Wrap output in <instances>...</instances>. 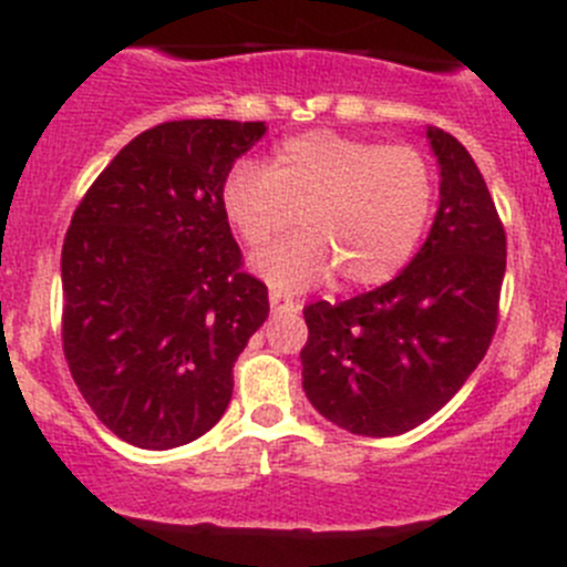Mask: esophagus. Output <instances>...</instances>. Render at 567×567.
Here are the masks:
<instances>
[{"mask_svg": "<svg viewBox=\"0 0 567 567\" xmlns=\"http://www.w3.org/2000/svg\"><path fill=\"white\" fill-rule=\"evenodd\" d=\"M271 310L277 312V316H282V312H299L301 310V301L290 299L288 293H279V290H271Z\"/></svg>", "mask_w": 567, "mask_h": 567, "instance_id": "obj_1", "label": "esophagus"}]
</instances>
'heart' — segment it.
<instances>
[{
    "instance_id": "b5f03b06",
    "label": "heart",
    "mask_w": 567,
    "mask_h": 567,
    "mask_svg": "<svg viewBox=\"0 0 567 567\" xmlns=\"http://www.w3.org/2000/svg\"><path fill=\"white\" fill-rule=\"evenodd\" d=\"M436 181L411 145L307 131L274 151L268 167L238 162L221 183V208L249 249L282 236L299 214L305 233L262 251L257 271L301 290L340 271L348 285L392 279L414 255Z\"/></svg>"
}]
</instances>
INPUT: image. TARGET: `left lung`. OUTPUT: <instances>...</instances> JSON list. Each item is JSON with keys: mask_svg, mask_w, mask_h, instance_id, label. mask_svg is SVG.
Returning <instances> with one entry per match:
<instances>
[{"mask_svg": "<svg viewBox=\"0 0 567 567\" xmlns=\"http://www.w3.org/2000/svg\"><path fill=\"white\" fill-rule=\"evenodd\" d=\"M442 167L439 210L414 260L381 288L305 307V392L357 436H400L466 384L494 340L507 238L466 147L427 128Z\"/></svg>", "mask_w": 567, "mask_h": 567, "instance_id": "8db88e82", "label": "left lung"}]
</instances>
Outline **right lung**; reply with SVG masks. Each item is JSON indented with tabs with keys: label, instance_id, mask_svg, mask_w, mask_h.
<instances>
[{
	"label": "right lung",
	"instance_id": "1",
	"mask_svg": "<svg viewBox=\"0 0 567 567\" xmlns=\"http://www.w3.org/2000/svg\"><path fill=\"white\" fill-rule=\"evenodd\" d=\"M262 123L173 120L128 142L93 181L62 244V351L101 422L142 450L216 425L233 364L268 318L244 271L221 183Z\"/></svg>",
	"mask_w": 567,
	"mask_h": 567
}]
</instances>
